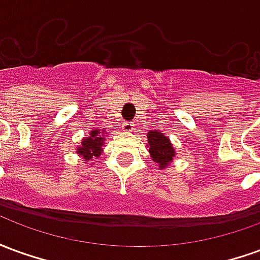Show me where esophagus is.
Here are the masks:
<instances>
[{
    "instance_id": "obj_1",
    "label": "esophagus",
    "mask_w": 260,
    "mask_h": 260,
    "mask_svg": "<svg viewBox=\"0 0 260 260\" xmlns=\"http://www.w3.org/2000/svg\"><path fill=\"white\" fill-rule=\"evenodd\" d=\"M122 129H124L125 132H132V131H134V124H132V122H124V124H122Z\"/></svg>"
}]
</instances>
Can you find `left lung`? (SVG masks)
Wrapping results in <instances>:
<instances>
[{
	"label": "left lung",
	"instance_id": "8db88e82",
	"mask_svg": "<svg viewBox=\"0 0 260 260\" xmlns=\"http://www.w3.org/2000/svg\"><path fill=\"white\" fill-rule=\"evenodd\" d=\"M147 142H149V153L152 156L153 161L158 164L160 169H166L173 161L175 156V150L171 142L163 132L158 131H150L147 134Z\"/></svg>",
	"mask_w": 260,
	"mask_h": 260
}]
</instances>
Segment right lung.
<instances>
[{"mask_svg": "<svg viewBox=\"0 0 260 260\" xmlns=\"http://www.w3.org/2000/svg\"><path fill=\"white\" fill-rule=\"evenodd\" d=\"M103 146H104V131L100 132L99 129L90 131V135L86 136L82 141L76 152L79 156L85 158V161H89L93 157H99L103 152Z\"/></svg>", "mask_w": 260, "mask_h": 260, "instance_id": "add662e5", "label": "right lung"}]
</instances>
